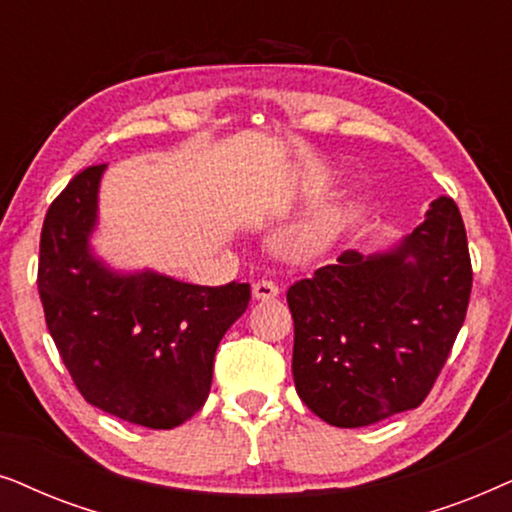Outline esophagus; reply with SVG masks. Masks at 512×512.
<instances>
[{
	"label": "esophagus",
	"mask_w": 512,
	"mask_h": 512,
	"mask_svg": "<svg viewBox=\"0 0 512 512\" xmlns=\"http://www.w3.org/2000/svg\"><path fill=\"white\" fill-rule=\"evenodd\" d=\"M252 297L262 299V302H269V299L278 297V285L274 281L262 278V281H257L255 285H252Z\"/></svg>",
	"instance_id": "34e87169"
}]
</instances>
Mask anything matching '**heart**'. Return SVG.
<instances>
[{
	"mask_svg": "<svg viewBox=\"0 0 512 512\" xmlns=\"http://www.w3.org/2000/svg\"><path fill=\"white\" fill-rule=\"evenodd\" d=\"M344 217L339 210H320L316 215H309L306 220L290 224L278 234V250L292 260H309L323 252L327 245L335 241L339 231H342Z\"/></svg>",
	"mask_w": 512,
	"mask_h": 512,
	"instance_id": "obj_1",
	"label": "heart"
}]
</instances>
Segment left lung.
<instances>
[{
  "label": "left lung",
  "mask_w": 512,
  "mask_h": 512,
  "mask_svg": "<svg viewBox=\"0 0 512 512\" xmlns=\"http://www.w3.org/2000/svg\"><path fill=\"white\" fill-rule=\"evenodd\" d=\"M470 288L466 227L449 196L393 250L342 252L288 290L299 398L339 428L419 407L459 335Z\"/></svg>",
  "instance_id": "1"
}]
</instances>
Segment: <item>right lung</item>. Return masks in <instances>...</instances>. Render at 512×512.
Segmentation results:
<instances>
[{"instance_id": "add662e5", "label": "right lung", "mask_w": 512, "mask_h": 512, "mask_svg": "<svg viewBox=\"0 0 512 512\" xmlns=\"http://www.w3.org/2000/svg\"><path fill=\"white\" fill-rule=\"evenodd\" d=\"M91 166L44 217L37 288L46 327L86 403L147 428H175L201 410L224 332L243 316L250 285H192L156 271L117 274L95 260Z\"/></svg>"}]
</instances>
